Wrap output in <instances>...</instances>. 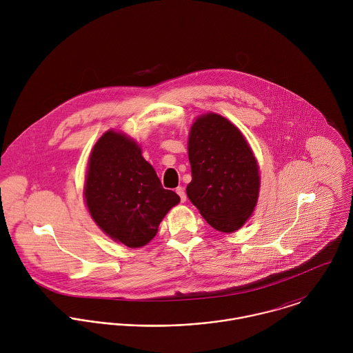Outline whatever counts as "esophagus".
I'll return each instance as SVG.
<instances>
[{
    "label": "esophagus",
    "instance_id": "obj_1",
    "mask_svg": "<svg viewBox=\"0 0 353 353\" xmlns=\"http://www.w3.org/2000/svg\"><path fill=\"white\" fill-rule=\"evenodd\" d=\"M176 194L179 196L181 202L186 201V193H185V189H183V188H178V189H176Z\"/></svg>",
    "mask_w": 353,
    "mask_h": 353
}]
</instances>
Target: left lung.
<instances>
[{
    "mask_svg": "<svg viewBox=\"0 0 353 353\" xmlns=\"http://www.w3.org/2000/svg\"><path fill=\"white\" fill-rule=\"evenodd\" d=\"M192 182L186 193L214 230L234 232L252 216L259 193V170L250 145L227 118L208 112L190 129Z\"/></svg>",
    "mask_w": 353,
    "mask_h": 353,
    "instance_id": "left-lung-1",
    "label": "left lung"
}]
</instances>
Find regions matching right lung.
Returning <instances> with one entry per match:
<instances>
[{
	"label": "right lung",
	"mask_w": 353,
	"mask_h": 353,
	"mask_svg": "<svg viewBox=\"0 0 353 353\" xmlns=\"http://www.w3.org/2000/svg\"><path fill=\"white\" fill-rule=\"evenodd\" d=\"M84 199L101 231L132 249L151 242L163 217L181 201L163 189L137 143L114 130L105 132L91 152Z\"/></svg>",
	"instance_id": "obj_1"
}]
</instances>
